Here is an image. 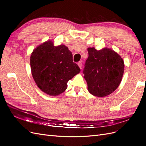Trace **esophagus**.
Returning a JSON list of instances; mask_svg holds the SVG:
<instances>
[{"instance_id": "34e87169", "label": "esophagus", "mask_w": 146, "mask_h": 146, "mask_svg": "<svg viewBox=\"0 0 146 146\" xmlns=\"http://www.w3.org/2000/svg\"><path fill=\"white\" fill-rule=\"evenodd\" d=\"M78 66H79V68H80V69H82V61H79V62L77 63Z\"/></svg>"}]
</instances>
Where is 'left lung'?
<instances>
[{
	"instance_id": "obj_1",
	"label": "left lung",
	"mask_w": 146,
	"mask_h": 146,
	"mask_svg": "<svg viewBox=\"0 0 146 146\" xmlns=\"http://www.w3.org/2000/svg\"><path fill=\"white\" fill-rule=\"evenodd\" d=\"M88 58L83 70L88 90L102 98L115 91L120 85L124 71V62L115 51L105 47L98 50L88 48Z\"/></svg>"
}]
</instances>
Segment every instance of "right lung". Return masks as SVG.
Masks as SVG:
<instances>
[{"label": "right lung", "instance_id": "add662e5", "mask_svg": "<svg viewBox=\"0 0 146 146\" xmlns=\"http://www.w3.org/2000/svg\"><path fill=\"white\" fill-rule=\"evenodd\" d=\"M32 77L46 94L56 96L67 89L68 82L80 72L72 54L63 44L55 46L48 40L37 46L30 56Z\"/></svg>", "mask_w": 146, "mask_h": 146}]
</instances>
